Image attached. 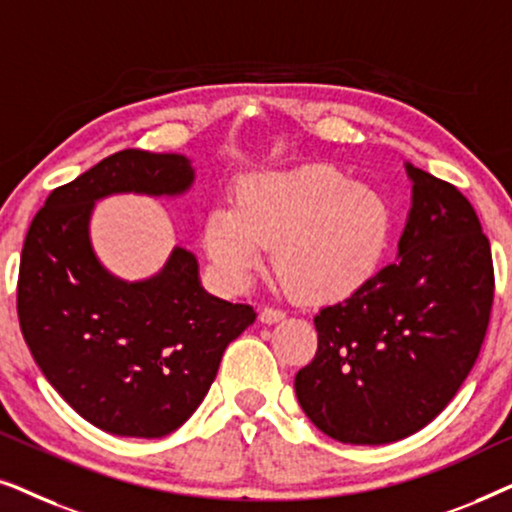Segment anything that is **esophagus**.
Returning <instances> with one entry per match:
<instances>
[{"label":"esophagus","mask_w":512,"mask_h":512,"mask_svg":"<svg viewBox=\"0 0 512 512\" xmlns=\"http://www.w3.org/2000/svg\"><path fill=\"white\" fill-rule=\"evenodd\" d=\"M258 319H261V324H277V321L284 319V312L275 310V307H263Z\"/></svg>","instance_id":"34e87169"}]
</instances>
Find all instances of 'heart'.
<instances>
[{"instance_id": "heart-1", "label": "heart", "mask_w": 512, "mask_h": 512, "mask_svg": "<svg viewBox=\"0 0 512 512\" xmlns=\"http://www.w3.org/2000/svg\"><path fill=\"white\" fill-rule=\"evenodd\" d=\"M389 240L387 200L331 165L254 174L240 186L237 209L214 207L202 230L226 289H244L272 247L277 277L305 303L359 293L380 270Z\"/></svg>"}]
</instances>
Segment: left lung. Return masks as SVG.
Instances as JSON below:
<instances>
[{
    "instance_id": "left-lung-1",
    "label": "left lung",
    "mask_w": 512,
    "mask_h": 512,
    "mask_svg": "<svg viewBox=\"0 0 512 512\" xmlns=\"http://www.w3.org/2000/svg\"><path fill=\"white\" fill-rule=\"evenodd\" d=\"M412 202L396 261L321 307L298 370L310 422L349 445H387L433 422L471 373L494 300L489 240L464 195L405 163Z\"/></svg>"
}]
</instances>
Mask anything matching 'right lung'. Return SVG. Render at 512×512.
Masks as SVG:
<instances>
[{
    "instance_id": "right-lung-1",
    "label": "right lung",
    "mask_w": 512,
    "mask_h": 512,
    "mask_svg": "<svg viewBox=\"0 0 512 512\" xmlns=\"http://www.w3.org/2000/svg\"><path fill=\"white\" fill-rule=\"evenodd\" d=\"M193 163L125 149L55 188L27 230L18 277L20 331L53 389L97 429L163 438L198 410L221 356L256 321L200 284L193 251L174 247L156 275L128 282L90 240L97 200L179 198Z\"/></svg>"
}]
</instances>
